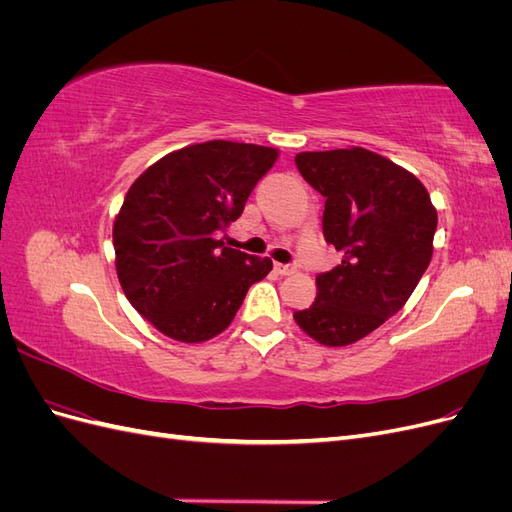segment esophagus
Segmentation results:
<instances>
[{"label":"esophagus","instance_id":"34e87169","mask_svg":"<svg viewBox=\"0 0 512 512\" xmlns=\"http://www.w3.org/2000/svg\"><path fill=\"white\" fill-rule=\"evenodd\" d=\"M275 271L280 273V275H292L294 271H297V267H294V265H282V262H277Z\"/></svg>","mask_w":512,"mask_h":512}]
</instances>
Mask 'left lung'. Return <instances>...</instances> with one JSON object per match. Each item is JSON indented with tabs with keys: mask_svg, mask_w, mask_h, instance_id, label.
Instances as JSON below:
<instances>
[{
	"mask_svg": "<svg viewBox=\"0 0 512 512\" xmlns=\"http://www.w3.org/2000/svg\"><path fill=\"white\" fill-rule=\"evenodd\" d=\"M294 164L327 200L324 241L342 252L294 320L324 346H348L406 305L429 267L438 213L412 173L363 147L303 151Z\"/></svg>",
	"mask_w": 512,
	"mask_h": 512,
	"instance_id": "8db88e82",
	"label": "left lung"
}]
</instances>
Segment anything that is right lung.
I'll return each mask as SVG.
<instances>
[{"label": "right lung", "mask_w": 512, "mask_h": 512, "mask_svg": "<svg viewBox=\"0 0 512 512\" xmlns=\"http://www.w3.org/2000/svg\"><path fill=\"white\" fill-rule=\"evenodd\" d=\"M277 160L271 147L209 141L168 153L138 177L113 226L117 275L138 314L177 342L222 333L273 269L215 241Z\"/></svg>", "instance_id": "add662e5"}]
</instances>
